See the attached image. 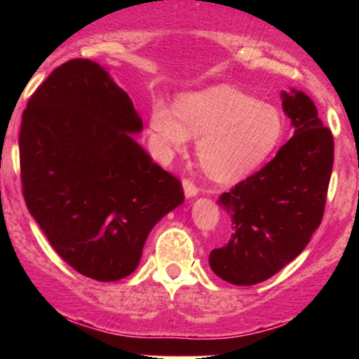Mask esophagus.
<instances>
[{"label": "esophagus", "mask_w": 359, "mask_h": 359, "mask_svg": "<svg viewBox=\"0 0 359 359\" xmlns=\"http://www.w3.org/2000/svg\"><path fill=\"white\" fill-rule=\"evenodd\" d=\"M182 187H184V194H185V197H187V199H191V197H196L197 194H199V189H197L196 185H194L189 179H184Z\"/></svg>", "instance_id": "1"}]
</instances>
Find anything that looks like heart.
<instances>
[{"instance_id":"heart-1","label":"heart","mask_w":359,"mask_h":359,"mask_svg":"<svg viewBox=\"0 0 359 359\" xmlns=\"http://www.w3.org/2000/svg\"><path fill=\"white\" fill-rule=\"evenodd\" d=\"M151 147L168 160L197 138L196 154L209 177L219 182L243 179L269 158L282 137L283 123L273 106L229 86L185 94L175 108L163 100L148 114Z\"/></svg>"}]
</instances>
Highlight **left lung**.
I'll use <instances>...</instances> for the list:
<instances>
[{
  "mask_svg": "<svg viewBox=\"0 0 359 359\" xmlns=\"http://www.w3.org/2000/svg\"><path fill=\"white\" fill-rule=\"evenodd\" d=\"M282 108L294 137L262 170L217 201L231 219V236L211 251L209 265L233 285L273 277L302 253L323 221L334 162L331 130L302 90H283Z\"/></svg>",
  "mask_w": 359,
  "mask_h": 359,
  "instance_id": "obj_1",
  "label": "left lung"
}]
</instances>
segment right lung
Returning <instances> with one entry per match:
<instances>
[{"label":"right lung","mask_w":359,"mask_h":359,"mask_svg":"<svg viewBox=\"0 0 359 359\" xmlns=\"http://www.w3.org/2000/svg\"><path fill=\"white\" fill-rule=\"evenodd\" d=\"M142 130L130 96L89 59L57 67L23 113L25 203L84 277L116 282L133 273L154 226L184 203L179 180L135 142Z\"/></svg>","instance_id":"obj_1"}]
</instances>
